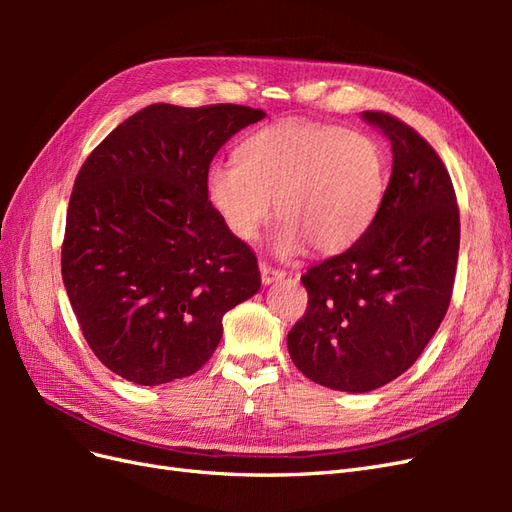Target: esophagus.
I'll return each instance as SVG.
<instances>
[{"instance_id":"esophagus-1","label":"esophagus","mask_w":512,"mask_h":512,"mask_svg":"<svg viewBox=\"0 0 512 512\" xmlns=\"http://www.w3.org/2000/svg\"><path fill=\"white\" fill-rule=\"evenodd\" d=\"M282 277H286L284 271L273 269V267L265 265V262H262V265H260V280H262V284H265V286H269V284H273L277 280H282Z\"/></svg>"}]
</instances>
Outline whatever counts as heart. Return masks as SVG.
I'll return each instance as SVG.
<instances>
[{"label":"heart","instance_id":"1","mask_svg":"<svg viewBox=\"0 0 512 512\" xmlns=\"http://www.w3.org/2000/svg\"><path fill=\"white\" fill-rule=\"evenodd\" d=\"M389 185V158L374 136L309 121L254 132L239 162H213L207 196L230 235L254 241L275 211L273 250L292 256L312 243L342 252L374 224Z\"/></svg>","mask_w":512,"mask_h":512}]
</instances>
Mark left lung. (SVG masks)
<instances>
[{
    "instance_id": "8db88e82",
    "label": "left lung",
    "mask_w": 512,
    "mask_h": 512,
    "mask_svg": "<svg viewBox=\"0 0 512 512\" xmlns=\"http://www.w3.org/2000/svg\"><path fill=\"white\" fill-rule=\"evenodd\" d=\"M361 117L391 141L382 207L346 252L309 269L307 312L288 333L303 376L367 393L421 356L451 303L459 256L453 181L425 138L389 113Z\"/></svg>"
}]
</instances>
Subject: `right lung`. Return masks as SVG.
<instances>
[{
	"label": "right lung",
	"instance_id": "right-lung-1",
	"mask_svg": "<svg viewBox=\"0 0 512 512\" xmlns=\"http://www.w3.org/2000/svg\"><path fill=\"white\" fill-rule=\"evenodd\" d=\"M267 113L239 104H151L108 134L70 196L61 277L89 348L117 376H192L222 318L254 297V252L209 203L220 147Z\"/></svg>",
	"mask_w": 512,
	"mask_h": 512
}]
</instances>
